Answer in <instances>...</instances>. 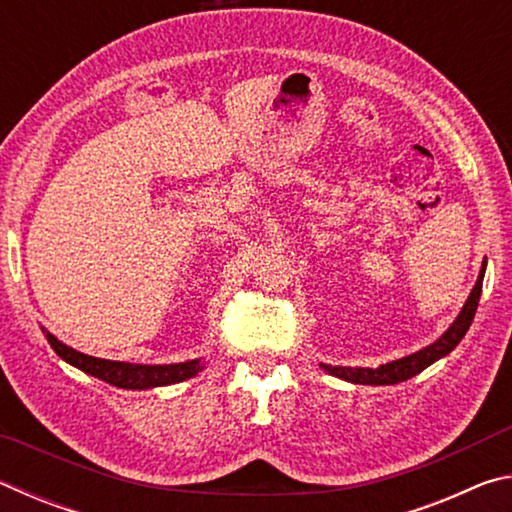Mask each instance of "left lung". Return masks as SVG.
Here are the masks:
<instances>
[{
  "label": "left lung",
  "mask_w": 512,
  "mask_h": 512,
  "mask_svg": "<svg viewBox=\"0 0 512 512\" xmlns=\"http://www.w3.org/2000/svg\"><path fill=\"white\" fill-rule=\"evenodd\" d=\"M483 275H485V262L481 266L479 280H476L474 289L470 293V298L465 300V305L461 309V314L456 316L452 327L440 336L436 343L427 345V348L409 354V357L397 359L391 363H384L379 368H348V366H327V363H320V368L329 375L341 377L345 381H352V384H370V386H388V384H400V381L411 379L413 375H418L427 366H431L433 361L447 357L452 352L461 339L465 336L467 329H470L476 307H479V298H481V287H483Z\"/></svg>",
  "instance_id": "1"
}]
</instances>
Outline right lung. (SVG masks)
Instances as JSON below:
<instances>
[{"mask_svg":"<svg viewBox=\"0 0 512 512\" xmlns=\"http://www.w3.org/2000/svg\"><path fill=\"white\" fill-rule=\"evenodd\" d=\"M47 341L60 359L72 363L74 368L88 372L92 377H99L117 388H131V391H144V388L169 386L196 377L203 370L201 359H192L185 363H167V366H144V363H126L90 357V354L76 352L63 341H58L54 334L47 332Z\"/></svg>","mask_w":512,"mask_h":512,"instance_id":"obj_1","label":"right lung"}]
</instances>
